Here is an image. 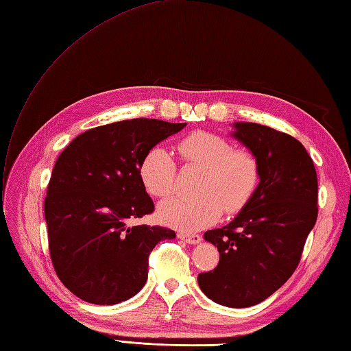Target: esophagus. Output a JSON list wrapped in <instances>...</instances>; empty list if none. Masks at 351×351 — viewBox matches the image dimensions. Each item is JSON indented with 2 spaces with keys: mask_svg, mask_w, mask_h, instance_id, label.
<instances>
[{
  "mask_svg": "<svg viewBox=\"0 0 351 351\" xmlns=\"http://www.w3.org/2000/svg\"><path fill=\"white\" fill-rule=\"evenodd\" d=\"M178 239L180 240H184L186 243H191V245H197L201 241V236L199 234H195V232H178Z\"/></svg>",
  "mask_w": 351,
  "mask_h": 351,
  "instance_id": "1",
  "label": "esophagus"
}]
</instances>
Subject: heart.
<instances>
[{"label":"heart","mask_w":351,"mask_h":351,"mask_svg":"<svg viewBox=\"0 0 351 351\" xmlns=\"http://www.w3.org/2000/svg\"><path fill=\"white\" fill-rule=\"evenodd\" d=\"M184 162L206 168L195 198H168L158 208L160 221L182 230H201L219 219L222 212L237 213L243 208L260 183L256 156L210 132H192L178 144ZM177 165L168 150L153 147L139 167L145 189L163 198L174 191Z\"/></svg>","instance_id":"b5f03b06"}]
</instances>
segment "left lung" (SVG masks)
Returning a JSON list of instances; mask_svg holds the SVG:
<instances>
[{
    "mask_svg": "<svg viewBox=\"0 0 351 351\" xmlns=\"http://www.w3.org/2000/svg\"><path fill=\"white\" fill-rule=\"evenodd\" d=\"M232 136L258 159L260 183L234 221L206 231L219 263L198 275V285L219 305L247 308L266 300L299 266L317 221L318 183L313 159L291 135L234 123Z\"/></svg>",
    "mask_w": 351,
    "mask_h": 351,
    "instance_id": "1",
    "label": "left lung"
}]
</instances>
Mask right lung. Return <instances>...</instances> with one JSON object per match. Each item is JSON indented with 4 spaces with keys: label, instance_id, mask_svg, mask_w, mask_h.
I'll return each mask as SVG.
<instances>
[{
    "label": "right lung",
    "instance_id": "right-lung-1",
    "mask_svg": "<svg viewBox=\"0 0 351 351\" xmlns=\"http://www.w3.org/2000/svg\"><path fill=\"white\" fill-rule=\"evenodd\" d=\"M186 123L117 121L84 132L58 156L45 198L49 254L57 276L77 298L115 305L147 281L149 255L176 232L135 225L154 210L139 167L156 144Z\"/></svg>",
    "mask_w": 351,
    "mask_h": 351
}]
</instances>
